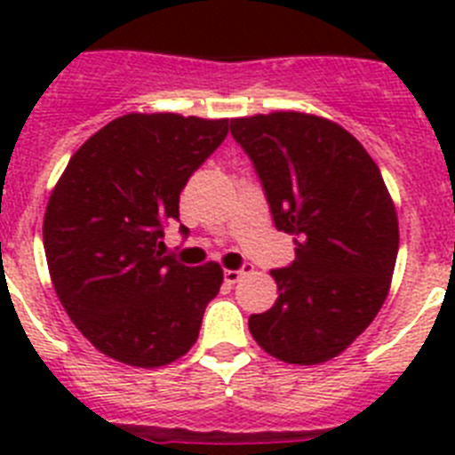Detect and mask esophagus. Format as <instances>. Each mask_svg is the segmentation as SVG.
I'll return each instance as SVG.
<instances>
[{"label":"esophagus","instance_id":"1","mask_svg":"<svg viewBox=\"0 0 455 455\" xmlns=\"http://www.w3.org/2000/svg\"><path fill=\"white\" fill-rule=\"evenodd\" d=\"M252 271V264H243V267L241 268H225V273H223V277H225V283L228 284H235V283H239L241 277L246 275V273H251Z\"/></svg>","mask_w":455,"mask_h":455}]
</instances>
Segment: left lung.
<instances>
[{
    "label": "left lung",
    "instance_id": "obj_1",
    "mask_svg": "<svg viewBox=\"0 0 455 455\" xmlns=\"http://www.w3.org/2000/svg\"><path fill=\"white\" fill-rule=\"evenodd\" d=\"M273 223L293 235L296 259L271 271L277 300L248 328L268 355L321 364L347 351L387 299L399 219L369 152L328 118L299 111L235 118Z\"/></svg>",
    "mask_w": 455,
    "mask_h": 455
}]
</instances>
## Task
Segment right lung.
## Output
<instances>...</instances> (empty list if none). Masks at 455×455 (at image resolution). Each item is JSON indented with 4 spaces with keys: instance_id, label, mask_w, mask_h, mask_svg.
Wrapping results in <instances>:
<instances>
[{
    "instance_id": "add662e5",
    "label": "right lung",
    "mask_w": 455,
    "mask_h": 455,
    "mask_svg": "<svg viewBox=\"0 0 455 455\" xmlns=\"http://www.w3.org/2000/svg\"><path fill=\"white\" fill-rule=\"evenodd\" d=\"M228 136V118L127 114L70 156L43 220L63 309L104 355L130 367L175 363L196 344L223 268L164 257L180 193ZM187 235V228H182Z\"/></svg>"
}]
</instances>
